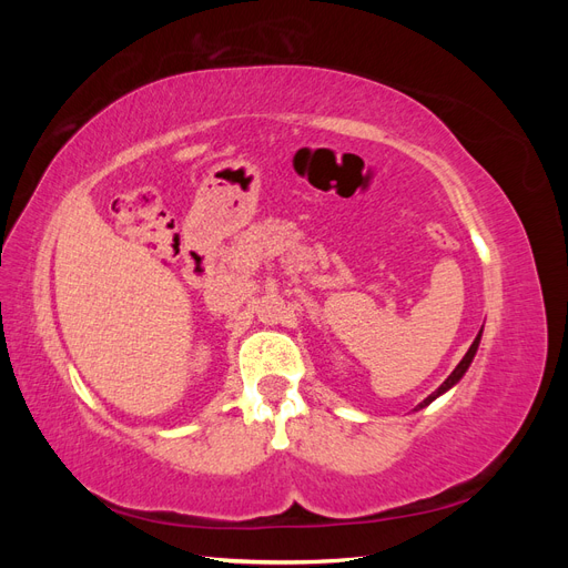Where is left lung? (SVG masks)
Returning a JSON list of instances; mask_svg holds the SVG:
<instances>
[{
  "label": "left lung",
  "mask_w": 568,
  "mask_h": 568,
  "mask_svg": "<svg viewBox=\"0 0 568 568\" xmlns=\"http://www.w3.org/2000/svg\"><path fill=\"white\" fill-rule=\"evenodd\" d=\"M480 334H484V329H480L478 332V336L474 338V343H471V346H469V351H467V355H464L462 359H459V365L453 369V374L448 376V379H445L432 395H428V398H424L419 405H417V409H422V407H426V405H432L436 398H440V395L443 393H448L455 384H459V379H462V376L464 374H467V369L471 367V363H474V355H476V351H478V343H480Z\"/></svg>",
  "instance_id": "1"
}]
</instances>
